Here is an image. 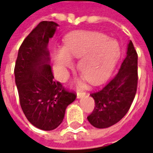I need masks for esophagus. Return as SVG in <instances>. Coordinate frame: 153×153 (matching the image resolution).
Wrapping results in <instances>:
<instances>
[{
	"label": "esophagus",
	"mask_w": 153,
	"mask_h": 153,
	"mask_svg": "<svg viewBox=\"0 0 153 153\" xmlns=\"http://www.w3.org/2000/svg\"><path fill=\"white\" fill-rule=\"evenodd\" d=\"M85 93L84 91H80V90H77V91H76V97H77V99L81 98L83 95H85Z\"/></svg>",
	"instance_id": "esophagus-1"
}]
</instances>
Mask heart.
Returning a JSON list of instances; mask_svg holds the SVG:
<instances>
[{
  "label": "heart",
  "mask_w": 153,
  "mask_h": 153,
  "mask_svg": "<svg viewBox=\"0 0 153 153\" xmlns=\"http://www.w3.org/2000/svg\"><path fill=\"white\" fill-rule=\"evenodd\" d=\"M120 55V47L114 39L99 32H75L65 39V49L57 52L54 72L59 79L68 76L72 66L71 56L80 58L78 69L90 83L97 84L111 72Z\"/></svg>",
  "instance_id": "1"
}]
</instances>
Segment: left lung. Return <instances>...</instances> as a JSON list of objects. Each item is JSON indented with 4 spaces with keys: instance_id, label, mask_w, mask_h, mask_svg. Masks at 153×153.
<instances>
[{
    "instance_id": "obj_1",
    "label": "left lung",
    "mask_w": 153,
    "mask_h": 153,
    "mask_svg": "<svg viewBox=\"0 0 153 153\" xmlns=\"http://www.w3.org/2000/svg\"><path fill=\"white\" fill-rule=\"evenodd\" d=\"M126 57L118 72L101 90L90 94L94 108L87 117L93 126L108 128L126 116L135 97L138 85V53L130 41Z\"/></svg>"
}]
</instances>
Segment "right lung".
<instances>
[{
  "label": "right lung",
  "mask_w": 153,
  "mask_h": 153,
  "mask_svg": "<svg viewBox=\"0 0 153 153\" xmlns=\"http://www.w3.org/2000/svg\"><path fill=\"white\" fill-rule=\"evenodd\" d=\"M58 24L42 21L20 45L14 67L20 106L34 126L52 130L59 126L67 107L76 100V93L53 80L47 45Z\"/></svg>",
  "instance_id": "obj_1"
}]
</instances>
